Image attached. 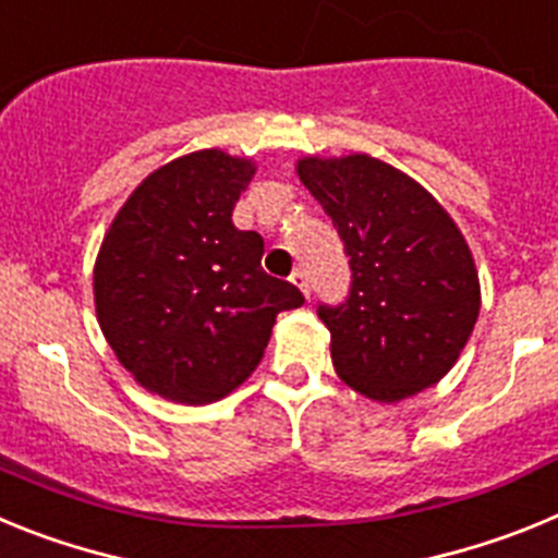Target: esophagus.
Returning <instances> with one entry per match:
<instances>
[{"instance_id": "34e87169", "label": "esophagus", "mask_w": 558, "mask_h": 558, "mask_svg": "<svg viewBox=\"0 0 558 558\" xmlns=\"http://www.w3.org/2000/svg\"><path fill=\"white\" fill-rule=\"evenodd\" d=\"M290 282L295 284V288L302 290L304 295H307L310 299V276H307V270H302V268H295L293 274H290Z\"/></svg>"}]
</instances>
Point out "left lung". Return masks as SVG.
Returning a JSON list of instances; mask_svg holds the SVG:
<instances>
[{
  "mask_svg": "<svg viewBox=\"0 0 558 558\" xmlns=\"http://www.w3.org/2000/svg\"><path fill=\"white\" fill-rule=\"evenodd\" d=\"M299 179L349 256L340 304H318L338 377L377 402L436 386L470 340L481 284L470 245L425 186L366 153L302 159Z\"/></svg>",
  "mask_w": 558,
  "mask_h": 558,
  "instance_id": "left-lung-1",
  "label": "left lung"
}]
</instances>
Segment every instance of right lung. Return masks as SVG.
<instances>
[{
	"label": "right lung",
	"instance_id": "add662e5",
	"mask_svg": "<svg viewBox=\"0 0 558 558\" xmlns=\"http://www.w3.org/2000/svg\"><path fill=\"white\" fill-rule=\"evenodd\" d=\"M248 159L198 150L150 172L113 218L95 265L102 335L140 386L206 405L251 377L276 315L304 304L263 270L265 240L231 211Z\"/></svg>",
	"mask_w": 558,
	"mask_h": 558
}]
</instances>
